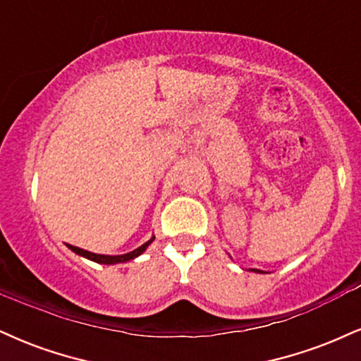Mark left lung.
I'll return each mask as SVG.
<instances>
[{"instance_id":"8db88e82","label":"left lung","mask_w":361,"mask_h":361,"mask_svg":"<svg viewBox=\"0 0 361 361\" xmlns=\"http://www.w3.org/2000/svg\"><path fill=\"white\" fill-rule=\"evenodd\" d=\"M251 271H255V273H262L261 269H251Z\"/></svg>"}]
</instances>
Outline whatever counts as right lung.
I'll return each mask as SVG.
<instances>
[{
  "instance_id": "add662e5",
  "label": "right lung",
  "mask_w": 361,
  "mask_h": 361,
  "mask_svg": "<svg viewBox=\"0 0 361 361\" xmlns=\"http://www.w3.org/2000/svg\"><path fill=\"white\" fill-rule=\"evenodd\" d=\"M155 238H152V239H149V241H147L145 244H142L140 247H137V249H133V251H130V252H127V255H120V256H109V255H95V252H90V251H87V249H82V247H77V246H72V244H66V246H68L70 249H72L73 252H77V255H80V256H83V257H87V259H90V261H95V262H100V264H118V262H127V261H130V259H133V257H137V256H140L142 252L145 251L147 247H149V244L154 241Z\"/></svg>"
}]
</instances>
